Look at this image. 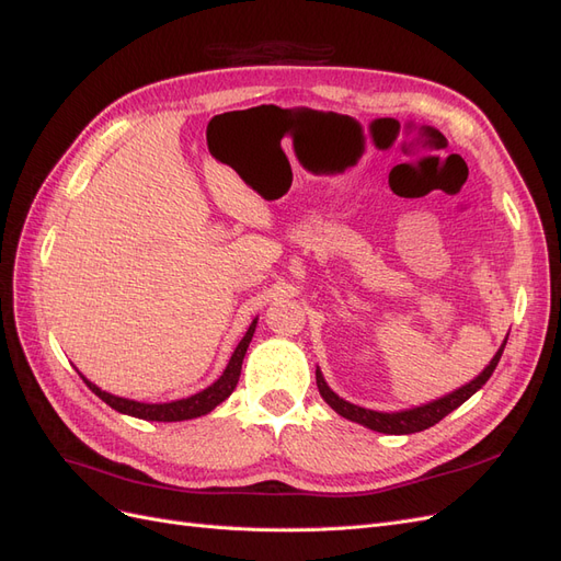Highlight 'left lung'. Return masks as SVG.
I'll return each instance as SVG.
<instances>
[{"label": "left lung", "instance_id": "1", "mask_svg": "<svg viewBox=\"0 0 561 561\" xmlns=\"http://www.w3.org/2000/svg\"><path fill=\"white\" fill-rule=\"evenodd\" d=\"M505 342H507V336H505ZM505 342L501 344V348L496 351L494 358H491V363L470 383L451 390V393H447L445 398L433 400V402L421 404V407H412V410H402V412L365 410V407H358V404H353L344 398H339L334 390L328 386L325 377H322V371L318 367H316V383H318L322 400H325L339 416L360 423V426H365L369 431H377V433L410 435V433H419V431H426V428L435 426L437 421H443L447 414H451L456 410V407H461L470 396L478 393V390L489 381V377L494 375V369H496L501 355H503Z\"/></svg>", "mask_w": 561, "mask_h": 561}]
</instances>
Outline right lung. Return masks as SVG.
<instances>
[{
    "instance_id": "obj_1",
    "label": "right lung",
    "mask_w": 561,
    "mask_h": 561,
    "mask_svg": "<svg viewBox=\"0 0 561 561\" xmlns=\"http://www.w3.org/2000/svg\"><path fill=\"white\" fill-rule=\"evenodd\" d=\"M254 328H257V318L250 322V328L245 332V336L236 346V351L231 353V358L222 371V377H219L215 383H210L208 388L198 390V393L190 396V398H182V400H173V402H157V404H149V402H138V400H128V398H118L107 393V390L98 388L95 383H91L87 377L81 375V379L87 381V386L93 390V393L107 402L112 410L135 416V419H145V421H186V419H196L203 414H210L217 404H222L231 393L236 383H239L241 377V367H243V358H245V351L252 342V334Z\"/></svg>"
}]
</instances>
